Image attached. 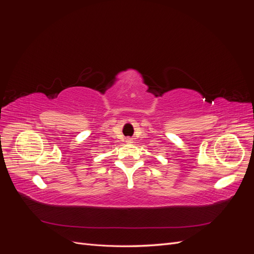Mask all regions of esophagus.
<instances>
[{"instance_id": "esophagus-1", "label": "esophagus", "mask_w": 254, "mask_h": 254, "mask_svg": "<svg viewBox=\"0 0 254 254\" xmlns=\"http://www.w3.org/2000/svg\"><path fill=\"white\" fill-rule=\"evenodd\" d=\"M126 142H127V143H132V140L130 139V137H127V139H126Z\"/></svg>"}]
</instances>
